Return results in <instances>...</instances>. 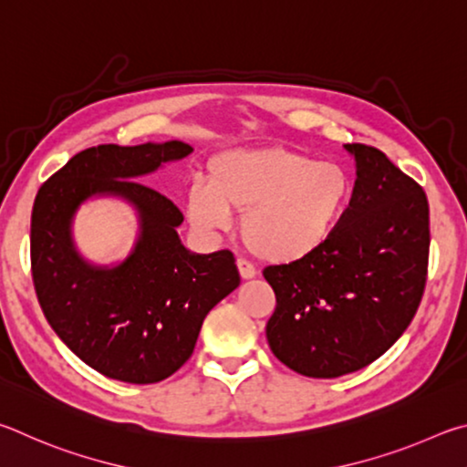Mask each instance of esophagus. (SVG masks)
I'll return each mask as SVG.
<instances>
[{"label":"esophagus","mask_w":467,"mask_h":467,"mask_svg":"<svg viewBox=\"0 0 467 467\" xmlns=\"http://www.w3.org/2000/svg\"><path fill=\"white\" fill-rule=\"evenodd\" d=\"M235 265H238V271H240L242 279H254V276H256L254 265L248 263L246 258H238V260H235Z\"/></svg>","instance_id":"1"}]
</instances>
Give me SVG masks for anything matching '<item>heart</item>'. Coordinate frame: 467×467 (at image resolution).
Returning <instances> with one entry per match:
<instances>
[{"instance_id":"b5f03b06","label":"heart","mask_w":467,"mask_h":467,"mask_svg":"<svg viewBox=\"0 0 467 467\" xmlns=\"http://www.w3.org/2000/svg\"><path fill=\"white\" fill-rule=\"evenodd\" d=\"M353 199V178L334 161L260 147L234 150L209 163L196 180L186 213L201 232H227L244 213L242 235L258 258L289 265L316 254L330 240Z\"/></svg>"}]
</instances>
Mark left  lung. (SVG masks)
<instances>
[{
	"mask_svg": "<svg viewBox=\"0 0 467 467\" xmlns=\"http://www.w3.org/2000/svg\"><path fill=\"white\" fill-rule=\"evenodd\" d=\"M355 158L353 199L330 240L304 260L266 266L276 297L268 347L289 369L332 379L379 358L410 326L429 271V201L378 147Z\"/></svg>",
	"mask_w": 467,
	"mask_h": 467,
	"instance_id": "1",
	"label": "left lung"
}]
</instances>
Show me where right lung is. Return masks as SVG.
<instances>
[{
  "instance_id": "add662e5",
  "label": "right lung",
  "mask_w": 467,
  "mask_h": 467,
  "mask_svg": "<svg viewBox=\"0 0 467 467\" xmlns=\"http://www.w3.org/2000/svg\"><path fill=\"white\" fill-rule=\"evenodd\" d=\"M182 141L79 151L40 186L30 221V263L38 304L57 337L110 379L158 383L191 358L204 316L240 285L229 250L194 254L178 238L184 217L139 176L182 160ZM120 195L140 213L134 252L117 267L78 254L70 221L89 195Z\"/></svg>"
}]
</instances>
